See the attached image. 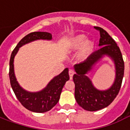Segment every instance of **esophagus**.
I'll return each instance as SVG.
<instances>
[{
    "label": "esophagus",
    "mask_w": 130,
    "mask_h": 130,
    "mask_svg": "<svg viewBox=\"0 0 130 130\" xmlns=\"http://www.w3.org/2000/svg\"><path fill=\"white\" fill-rule=\"evenodd\" d=\"M74 74V71L73 70H69V75H70V79H72V76H73Z\"/></svg>",
    "instance_id": "1"
}]
</instances>
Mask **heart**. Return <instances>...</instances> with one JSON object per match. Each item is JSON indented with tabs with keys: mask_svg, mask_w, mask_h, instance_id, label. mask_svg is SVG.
Returning <instances> with one entry per match:
<instances>
[{
	"mask_svg": "<svg viewBox=\"0 0 130 130\" xmlns=\"http://www.w3.org/2000/svg\"><path fill=\"white\" fill-rule=\"evenodd\" d=\"M87 36L85 35H77L73 37L68 42L67 49L69 52L77 51L82 47L77 55L79 60H84L92 54L95 48V42L92 40H87Z\"/></svg>",
	"mask_w": 130,
	"mask_h": 130,
	"instance_id": "1",
	"label": "heart"
}]
</instances>
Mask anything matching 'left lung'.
Instances as JSON below:
<instances>
[{
    "mask_svg": "<svg viewBox=\"0 0 130 130\" xmlns=\"http://www.w3.org/2000/svg\"><path fill=\"white\" fill-rule=\"evenodd\" d=\"M100 31V48L95 51L85 61L74 65L76 74L73 76L75 84V99L79 106L86 111H95L104 109L111 103L119 93L124 76L125 65L120 48L114 40L106 30L100 27H95ZM104 55L110 57L115 62L116 78L114 84L109 89H97L87 76L93 66Z\"/></svg>",
    "mask_w": 130,
    "mask_h": 130,
    "instance_id": "8db88e82",
    "label": "left lung"
}]
</instances>
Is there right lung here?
<instances>
[{
  "mask_svg": "<svg viewBox=\"0 0 130 130\" xmlns=\"http://www.w3.org/2000/svg\"><path fill=\"white\" fill-rule=\"evenodd\" d=\"M52 39V35L47 32H33L26 35L16 46L11 54L10 60V84L18 100L23 106L30 111L44 113L51 110L59 101L62 88L67 81L70 79L68 68H65L61 73L55 76L43 90L31 93L26 91L19 86L17 81L14 70V58L19 48L26 44L37 40Z\"/></svg>",
  "mask_w": 130,
  "mask_h": 130,
  "instance_id": "obj_1",
  "label": "right lung"
}]
</instances>
